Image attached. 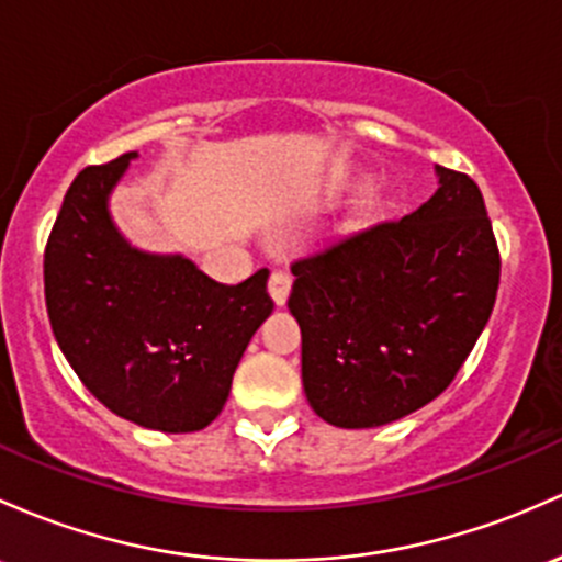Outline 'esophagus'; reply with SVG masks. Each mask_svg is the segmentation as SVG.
<instances>
[{"label":"esophagus","mask_w":562,"mask_h":562,"mask_svg":"<svg viewBox=\"0 0 562 562\" xmlns=\"http://www.w3.org/2000/svg\"><path fill=\"white\" fill-rule=\"evenodd\" d=\"M291 285H293V280H291V274H288V271H282V269L271 271L269 293H271V299H274L277 306L285 304L288 295H291Z\"/></svg>","instance_id":"34e87169"}]
</instances>
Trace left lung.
I'll use <instances>...</instances> for the list:
<instances>
[{
    "mask_svg": "<svg viewBox=\"0 0 562 562\" xmlns=\"http://www.w3.org/2000/svg\"><path fill=\"white\" fill-rule=\"evenodd\" d=\"M437 176L413 213L291 263L304 392L333 427H381L440 397L488 323L502 256L483 194L467 172Z\"/></svg>",
    "mask_w": 562,
    "mask_h": 562,
    "instance_id": "left-lung-1",
    "label": "left lung"
}]
</instances>
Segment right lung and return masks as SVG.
<instances>
[{"label": "right lung", "mask_w": 562, "mask_h": 562, "mask_svg": "<svg viewBox=\"0 0 562 562\" xmlns=\"http://www.w3.org/2000/svg\"><path fill=\"white\" fill-rule=\"evenodd\" d=\"M135 151L74 178L45 248V304L74 373L116 416L196 431L224 411L252 333L274 310L267 269L221 285L189 258L131 248L106 200Z\"/></svg>", "instance_id": "add662e5"}]
</instances>
